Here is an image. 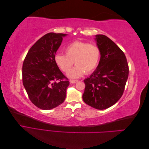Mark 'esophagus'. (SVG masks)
Returning a JSON list of instances; mask_svg holds the SVG:
<instances>
[{
	"instance_id": "1",
	"label": "esophagus",
	"mask_w": 149,
	"mask_h": 149,
	"mask_svg": "<svg viewBox=\"0 0 149 149\" xmlns=\"http://www.w3.org/2000/svg\"><path fill=\"white\" fill-rule=\"evenodd\" d=\"M78 81V80H74V79H71L70 80V83H72V84H74V83H77Z\"/></svg>"
}]
</instances>
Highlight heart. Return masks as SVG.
<instances>
[{"label":"heart","instance_id":"b5f03b06","mask_svg":"<svg viewBox=\"0 0 149 149\" xmlns=\"http://www.w3.org/2000/svg\"><path fill=\"white\" fill-rule=\"evenodd\" d=\"M65 55L56 53L54 56L56 65L65 73H68L74 63L77 66L68 76L77 78L85 74L91 73L96 70L101 58V49L96 44L76 41L70 43L65 49Z\"/></svg>","mask_w":149,"mask_h":149}]
</instances>
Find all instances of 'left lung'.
Instances as JSON below:
<instances>
[{"mask_svg": "<svg viewBox=\"0 0 149 149\" xmlns=\"http://www.w3.org/2000/svg\"><path fill=\"white\" fill-rule=\"evenodd\" d=\"M101 58L97 69L85 79L83 100L97 109L112 106L123 96L129 76V65L124 53L104 35H96Z\"/></svg>", "mask_w": 149, "mask_h": 149, "instance_id": "left-lung-1", "label": "left lung"}]
</instances>
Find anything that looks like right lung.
Returning a JSON list of instances; mask_svg holds the SVG:
<instances>
[{
  "label": "right lung",
  "instance_id": "1",
  "mask_svg": "<svg viewBox=\"0 0 149 149\" xmlns=\"http://www.w3.org/2000/svg\"><path fill=\"white\" fill-rule=\"evenodd\" d=\"M65 33H48L29 50L22 66V81L30 100L43 110L64 102L70 82L56 65L54 56Z\"/></svg>",
  "mask_w": 149,
  "mask_h": 149
}]
</instances>
